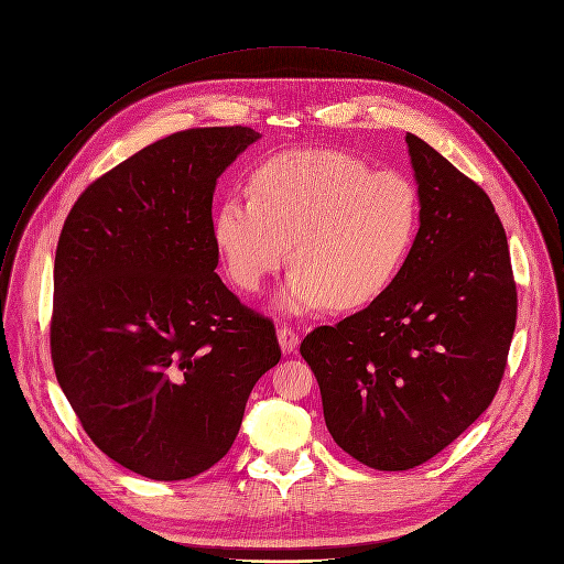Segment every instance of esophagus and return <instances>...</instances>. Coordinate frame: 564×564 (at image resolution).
<instances>
[{
    "label": "esophagus",
    "instance_id": "1",
    "mask_svg": "<svg viewBox=\"0 0 564 564\" xmlns=\"http://www.w3.org/2000/svg\"><path fill=\"white\" fill-rule=\"evenodd\" d=\"M278 340H280V349L284 354H293L297 349V345H300V335L291 326L284 324V326L278 328Z\"/></svg>",
    "mask_w": 564,
    "mask_h": 564
}]
</instances>
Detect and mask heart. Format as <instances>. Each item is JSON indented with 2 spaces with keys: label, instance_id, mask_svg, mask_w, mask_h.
I'll return each mask as SVG.
<instances>
[{
  "label": "heart",
  "instance_id": "b5f03b06",
  "mask_svg": "<svg viewBox=\"0 0 564 564\" xmlns=\"http://www.w3.org/2000/svg\"><path fill=\"white\" fill-rule=\"evenodd\" d=\"M420 231V195L400 171L343 151H291L262 162L251 197L229 195L213 219V242L247 293L289 258L284 308H358L380 297L406 264Z\"/></svg>",
  "mask_w": 564,
  "mask_h": 564
}]
</instances>
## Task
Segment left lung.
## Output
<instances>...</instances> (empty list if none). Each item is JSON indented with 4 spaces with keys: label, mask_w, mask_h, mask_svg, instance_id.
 I'll use <instances>...</instances> for the list:
<instances>
[{
    "label": "left lung",
    "mask_w": 564,
    "mask_h": 564,
    "mask_svg": "<svg viewBox=\"0 0 564 564\" xmlns=\"http://www.w3.org/2000/svg\"><path fill=\"white\" fill-rule=\"evenodd\" d=\"M420 231L395 282L367 308L313 328L315 373L337 446L380 471L440 454L491 404L518 315L507 234L489 195L406 133Z\"/></svg>",
    "instance_id": "1"
}]
</instances>
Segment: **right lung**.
Returning a JSON list of instances; mask_svg holds the SVG:
<instances>
[{"label":"right lung","mask_w":564,"mask_h":564,"mask_svg":"<svg viewBox=\"0 0 564 564\" xmlns=\"http://www.w3.org/2000/svg\"><path fill=\"white\" fill-rule=\"evenodd\" d=\"M258 138L213 127L158 140L77 197L57 242V382L95 446L151 480L227 456L282 356L273 322L215 273V182Z\"/></svg>","instance_id":"1"}]
</instances>
